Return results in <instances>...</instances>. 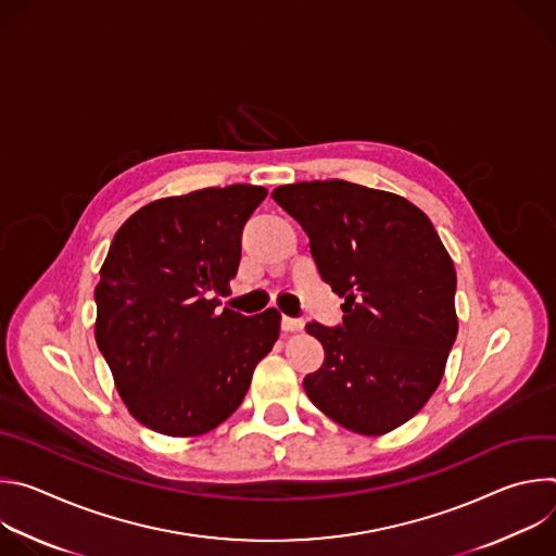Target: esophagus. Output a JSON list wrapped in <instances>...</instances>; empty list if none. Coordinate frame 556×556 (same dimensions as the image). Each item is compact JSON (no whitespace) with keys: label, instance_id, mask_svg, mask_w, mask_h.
<instances>
[{"label":"esophagus","instance_id":"esophagus-1","mask_svg":"<svg viewBox=\"0 0 556 556\" xmlns=\"http://www.w3.org/2000/svg\"><path fill=\"white\" fill-rule=\"evenodd\" d=\"M301 328H303L301 319H292V316H283V319H281V330L283 332H296Z\"/></svg>","mask_w":556,"mask_h":556}]
</instances>
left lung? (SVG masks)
I'll return each mask as SVG.
<instances>
[{"label":"left lung","mask_w":556,"mask_h":556,"mask_svg":"<svg viewBox=\"0 0 556 556\" xmlns=\"http://www.w3.org/2000/svg\"><path fill=\"white\" fill-rule=\"evenodd\" d=\"M273 200L345 299L343 324L305 326L326 352L303 378L307 399L363 435L401 427L438 389L457 337V277L431 219L401 195L345 180L277 187Z\"/></svg>","instance_id":"1"}]
</instances>
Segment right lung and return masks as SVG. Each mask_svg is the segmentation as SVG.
Listing matches in <instances>:
<instances>
[{
  "label": "right lung",
  "mask_w": 556,
  "mask_h": 556,
  "mask_svg": "<svg viewBox=\"0 0 556 556\" xmlns=\"http://www.w3.org/2000/svg\"><path fill=\"white\" fill-rule=\"evenodd\" d=\"M268 191L208 187L155 200L114 235L97 283V345L129 414L176 438L242 405L281 314L217 309L242 257V230Z\"/></svg>",
  "instance_id": "1"
}]
</instances>
